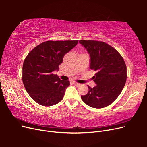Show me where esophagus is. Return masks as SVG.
Wrapping results in <instances>:
<instances>
[{
	"label": "esophagus",
	"mask_w": 147,
	"mask_h": 147,
	"mask_svg": "<svg viewBox=\"0 0 147 147\" xmlns=\"http://www.w3.org/2000/svg\"><path fill=\"white\" fill-rule=\"evenodd\" d=\"M73 83L75 84V85H76V86H78V85H79V84H80V83H78L77 82H74Z\"/></svg>",
	"instance_id": "obj_1"
}]
</instances>
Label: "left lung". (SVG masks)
Here are the masks:
<instances>
[{
	"label": "left lung",
	"mask_w": 147,
	"mask_h": 147,
	"mask_svg": "<svg viewBox=\"0 0 147 147\" xmlns=\"http://www.w3.org/2000/svg\"><path fill=\"white\" fill-rule=\"evenodd\" d=\"M79 42L90 55V69L96 72L92 78L97 84L92 88L88 86V92L81 98L91 107H105L116 100L125 85V62L116 49L105 42L90 40Z\"/></svg>",
	"instance_id": "left-lung-1"
}]
</instances>
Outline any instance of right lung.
I'll use <instances>...</instances> for the list:
<instances>
[{
  "instance_id": "obj_1",
  "label": "right lung",
  "mask_w": 147,
  "mask_h": 147,
  "mask_svg": "<svg viewBox=\"0 0 147 147\" xmlns=\"http://www.w3.org/2000/svg\"><path fill=\"white\" fill-rule=\"evenodd\" d=\"M78 40H48L35 47L25 58L22 80L29 95L43 106H52L63 100L68 80H62L53 72L59 69L64 56Z\"/></svg>"
}]
</instances>
